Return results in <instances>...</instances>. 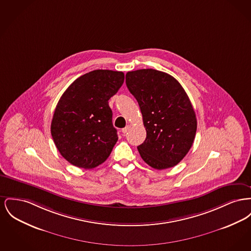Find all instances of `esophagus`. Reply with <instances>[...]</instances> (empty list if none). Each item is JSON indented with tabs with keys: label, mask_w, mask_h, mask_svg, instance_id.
Listing matches in <instances>:
<instances>
[{
	"label": "esophagus",
	"mask_w": 251,
	"mask_h": 251,
	"mask_svg": "<svg viewBox=\"0 0 251 251\" xmlns=\"http://www.w3.org/2000/svg\"><path fill=\"white\" fill-rule=\"evenodd\" d=\"M129 130H130V125H127L125 128H123V129L121 130V132H122V133H126Z\"/></svg>",
	"instance_id": "34e87169"
}]
</instances>
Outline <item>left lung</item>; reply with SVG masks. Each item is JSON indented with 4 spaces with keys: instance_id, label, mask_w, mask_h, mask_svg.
<instances>
[{
    "instance_id": "left-lung-1",
    "label": "left lung",
    "mask_w": 251,
    "mask_h": 251,
    "mask_svg": "<svg viewBox=\"0 0 251 251\" xmlns=\"http://www.w3.org/2000/svg\"><path fill=\"white\" fill-rule=\"evenodd\" d=\"M126 85L138 102L147 132L137 147L141 158L156 170L175 167L192 148L197 129L187 93L174 76L154 69L128 72Z\"/></svg>"
}]
</instances>
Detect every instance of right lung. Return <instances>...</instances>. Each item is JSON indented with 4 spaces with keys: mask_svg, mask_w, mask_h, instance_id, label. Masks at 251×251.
Returning <instances> with one entry per match:
<instances>
[{
    "mask_svg": "<svg viewBox=\"0 0 251 251\" xmlns=\"http://www.w3.org/2000/svg\"><path fill=\"white\" fill-rule=\"evenodd\" d=\"M123 82V72L99 69L77 77L62 94L51 122V134L68 162L93 169L109 157L118 137L108 100Z\"/></svg>",
    "mask_w": 251,
    "mask_h": 251,
    "instance_id": "1",
    "label": "right lung"
}]
</instances>
